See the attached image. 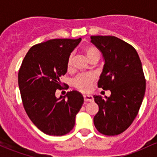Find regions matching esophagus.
I'll return each instance as SVG.
<instances>
[{"label":"esophagus","instance_id":"obj_1","mask_svg":"<svg viewBox=\"0 0 157 157\" xmlns=\"http://www.w3.org/2000/svg\"><path fill=\"white\" fill-rule=\"evenodd\" d=\"M83 97H84L85 101H86V102H93L94 101V97H93V96H91V95L86 94L83 95Z\"/></svg>","mask_w":157,"mask_h":157}]
</instances>
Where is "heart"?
<instances>
[{
    "label": "heart",
    "instance_id": "heart-1",
    "mask_svg": "<svg viewBox=\"0 0 157 157\" xmlns=\"http://www.w3.org/2000/svg\"><path fill=\"white\" fill-rule=\"evenodd\" d=\"M83 51L89 61L92 60L94 59L98 60L99 57H100L99 50L94 46H86V47H84ZM72 62L73 55L71 54L67 60V69L68 71L72 68ZM94 80L95 77L92 74H80L73 79L72 83L74 86L76 87L77 89L80 90V91H86L89 90Z\"/></svg>",
    "mask_w": 157,
    "mask_h": 157
}]
</instances>
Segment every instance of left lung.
Segmentation results:
<instances>
[{
    "instance_id": "1",
    "label": "left lung",
    "mask_w": 157,
    "mask_h": 157,
    "mask_svg": "<svg viewBox=\"0 0 157 157\" xmlns=\"http://www.w3.org/2000/svg\"><path fill=\"white\" fill-rule=\"evenodd\" d=\"M91 43L104 60L98 87L111 91L105 98L94 96L99 106L94 124L102 134L118 135L131 125L145 96L141 60L132 46L114 36H91Z\"/></svg>"
}]
</instances>
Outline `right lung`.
<instances>
[{
  "label": "right lung",
  "instance_id": "1",
  "mask_svg": "<svg viewBox=\"0 0 157 157\" xmlns=\"http://www.w3.org/2000/svg\"><path fill=\"white\" fill-rule=\"evenodd\" d=\"M79 39H53L29 50L18 72V86L25 111L44 134L63 136L73 129L75 117L84 102L82 94L68 91L57 98L60 77L67 72L69 55Z\"/></svg>",
  "mask_w": 157,
  "mask_h": 157
}]
</instances>
